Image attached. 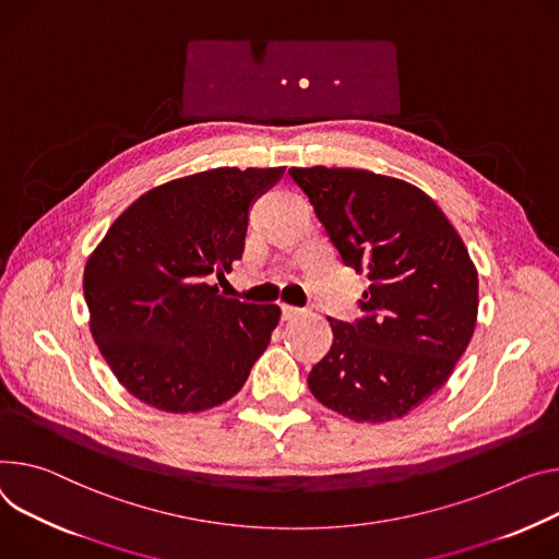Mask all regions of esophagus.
<instances>
[{
	"label": "esophagus",
	"mask_w": 559,
	"mask_h": 559,
	"mask_svg": "<svg viewBox=\"0 0 559 559\" xmlns=\"http://www.w3.org/2000/svg\"><path fill=\"white\" fill-rule=\"evenodd\" d=\"M281 312H283V319L289 321V319H296L302 310H300V308H294V306H281Z\"/></svg>",
	"instance_id": "esophagus-1"
}]
</instances>
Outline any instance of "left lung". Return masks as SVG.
I'll return each mask as SVG.
<instances>
[{"mask_svg":"<svg viewBox=\"0 0 559 559\" xmlns=\"http://www.w3.org/2000/svg\"><path fill=\"white\" fill-rule=\"evenodd\" d=\"M347 267L370 287L354 325L334 341L308 385L325 408L357 421L401 419L450 379L479 308L477 267L435 200L419 187L345 167H292Z\"/></svg>","mask_w":559,"mask_h":559,"instance_id":"1","label":"left lung"}]
</instances>
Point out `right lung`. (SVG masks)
Instances as JSON below:
<instances>
[{
    "instance_id": "obj_1",
    "label": "right lung",
    "mask_w": 559,
    "mask_h": 559,
    "mask_svg": "<svg viewBox=\"0 0 559 559\" xmlns=\"http://www.w3.org/2000/svg\"><path fill=\"white\" fill-rule=\"evenodd\" d=\"M285 167H218L142 193L84 267L88 328L116 379L151 408H216L247 381L281 308L212 285L242 257L251 200Z\"/></svg>"
}]
</instances>
